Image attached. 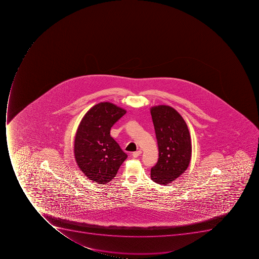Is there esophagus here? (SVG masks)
Wrapping results in <instances>:
<instances>
[{
	"instance_id": "1",
	"label": "esophagus",
	"mask_w": 259,
	"mask_h": 259,
	"mask_svg": "<svg viewBox=\"0 0 259 259\" xmlns=\"http://www.w3.org/2000/svg\"><path fill=\"white\" fill-rule=\"evenodd\" d=\"M141 154H142V151H138L133 153L132 155L134 158H137V157H139Z\"/></svg>"
}]
</instances>
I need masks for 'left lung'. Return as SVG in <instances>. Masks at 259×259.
<instances>
[{
  "label": "left lung",
  "instance_id": "left-lung-1",
  "mask_svg": "<svg viewBox=\"0 0 259 259\" xmlns=\"http://www.w3.org/2000/svg\"><path fill=\"white\" fill-rule=\"evenodd\" d=\"M151 114L159 147V159L151 168V178L165 186L189 167L192 154L190 131L182 116L171 107H152Z\"/></svg>",
  "mask_w": 259,
  "mask_h": 259
}]
</instances>
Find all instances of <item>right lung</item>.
I'll use <instances>...</instances> for the list:
<instances>
[{"label":"right lung","mask_w":259,"mask_h":259,"mask_svg":"<svg viewBox=\"0 0 259 259\" xmlns=\"http://www.w3.org/2000/svg\"><path fill=\"white\" fill-rule=\"evenodd\" d=\"M126 111L109 102L92 107L81 119L74 139L77 166L96 183L111 182L127 155L110 135L111 128Z\"/></svg>","instance_id":"obj_1"}]
</instances>
